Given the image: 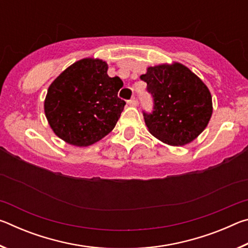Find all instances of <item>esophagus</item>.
<instances>
[{
  "label": "esophagus",
  "mask_w": 248,
  "mask_h": 248,
  "mask_svg": "<svg viewBox=\"0 0 248 248\" xmlns=\"http://www.w3.org/2000/svg\"><path fill=\"white\" fill-rule=\"evenodd\" d=\"M127 104L129 105V106H136V105H137V99L134 98V97H132L131 99L127 100Z\"/></svg>",
  "instance_id": "1"
}]
</instances>
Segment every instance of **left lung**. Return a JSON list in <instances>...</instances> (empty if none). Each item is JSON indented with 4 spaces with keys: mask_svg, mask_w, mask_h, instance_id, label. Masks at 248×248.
<instances>
[{
    "mask_svg": "<svg viewBox=\"0 0 248 248\" xmlns=\"http://www.w3.org/2000/svg\"><path fill=\"white\" fill-rule=\"evenodd\" d=\"M140 78L153 99L151 112L143 110L149 131L170 145L196 139L212 115V98L204 83L180 63L150 66Z\"/></svg>",
    "mask_w": 248,
    "mask_h": 248,
    "instance_id": "8db88e82",
    "label": "left lung"
}]
</instances>
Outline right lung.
<instances>
[{"mask_svg": "<svg viewBox=\"0 0 248 248\" xmlns=\"http://www.w3.org/2000/svg\"><path fill=\"white\" fill-rule=\"evenodd\" d=\"M106 62L83 59L63 71L49 86L45 112L62 140L87 146L115 128L125 102L118 97L124 83L109 78Z\"/></svg>", "mask_w": 248, "mask_h": 248, "instance_id": "add662e5", "label": "right lung"}]
</instances>
